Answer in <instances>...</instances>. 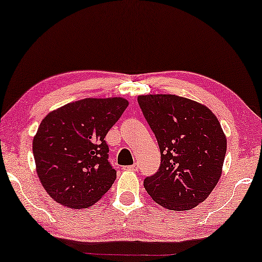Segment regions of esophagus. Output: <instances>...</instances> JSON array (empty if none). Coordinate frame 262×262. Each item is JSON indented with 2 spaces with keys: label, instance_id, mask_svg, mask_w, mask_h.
Returning <instances> with one entry per match:
<instances>
[{
  "label": "esophagus",
  "instance_id": "obj_1",
  "mask_svg": "<svg viewBox=\"0 0 262 262\" xmlns=\"http://www.w3.org/2000/svg\"><path fill=\"white\" fill-rule=\"evenodd\" d=\"M125 169H127V171H138V165L137 164H134L131 166H126Z\"/></svg>",
  "mask_w": 262,
  "mask_h": 262
}]
</instances>
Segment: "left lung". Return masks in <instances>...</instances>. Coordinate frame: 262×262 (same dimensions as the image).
I'll return each instance as SVG.
<instances>
[{
    "label": "left lung",
    "instance_id": "left-lung-1",
    "mask_svg": "<svg viewBox=\"0 0 262 262\" xmlns=\"http://www.w3.org/2000/svg\"><path fill=\"white\" fill-rule=\"evenodd\" d=\"M139 107L154 132L161 154L158 172L144 179L156 203L189 210L218 184L226 137L209 108L177 95H141Z\"/></svg>",
    "mask_w": 262,
    "mask_h": 262
}]
</instances>
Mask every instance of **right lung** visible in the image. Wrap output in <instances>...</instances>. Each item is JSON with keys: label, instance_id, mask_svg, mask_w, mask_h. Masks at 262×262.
Here are the masks:
<instances>
[{"label": "right lung", "instance_id": "1", "mask_svg": "<svg viewBox=\"0 0 262 262\" xmlns=\"http://www.w3.org/2000/svg\"><path fill=\"white\" fill-rule=\"evenodd\" d=\"M127 106L123 97L84 98L43 119L32 150L39 181L54 201L88 208L111 189L117 171L104 137Z\"/></svg>", "mask_w": 262, "mask_h": 262}]
</instances>
